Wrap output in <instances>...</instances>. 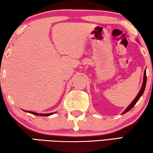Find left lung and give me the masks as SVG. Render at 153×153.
<instances>
[{"label":"left lung","mask_w":153,"mask_h":153,"mask_svg":"<svg viewBox=\"0 0 153 153\" xmlns=\"http://www.w3.org/2000/svg\"><path fill=\"white\" fill-rule=\"evenodd\" d=\"M146 69H145L144 73H143V79L142 85H141V88L140 90H139L138 94L137 95V97H135V99H134V100L132 101V103H130V105L128 106V108H126V109L125 110V111L123 112L121 114H126V112H128V111H129V110H131L132 108L134 107V105H135V104L137 103V101H139V99H140V97L143 95V92H144V90H145V88H146Z\"/></svg>","instance_id":"obj_1"}]
</instances>
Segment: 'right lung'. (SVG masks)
Returning <instances> with one entry per match:
<instances>
[{"label": "right lung", "instance_id": "1", "mask_svg": "<svg viewBox=\"0 0 153 153\" xmlns=\"http://www.w3.org/2000/svg\"><path fill=\"white\" fill-rule=\"evenodd\" d=\"M23 110V109H22ZM23 111H25L26 112H29V113H31L32 114H34V115H36V116H43V117H48V116H50V115H52L53 114L56 113V112H52V113H46V114H40V113H37V112H31V111H27V110H23Z\"/></svg>", "mask_w": 153, "mask_h": 153}]
</instances>
